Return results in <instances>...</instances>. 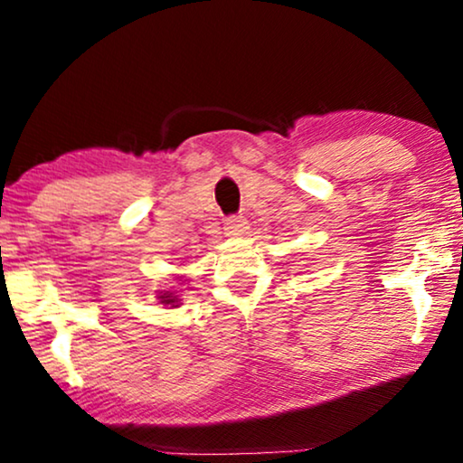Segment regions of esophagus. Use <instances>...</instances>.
<instances>
[{"label": "esophagus", "instance_id": "34e87169", "mask_svg": "<svg viewBox=\"0 0 463 463\" xmlns=\"http://www.w3.org/2000/svg\"><path fill=\"white\" fill-rule=\"evenodd\" d=\"M224 231L226 235H243L248 231V222H245L243 215H231L224 222Z\"/></svg>", "mask_w": 463, "mask_h": 463}]
</instances>
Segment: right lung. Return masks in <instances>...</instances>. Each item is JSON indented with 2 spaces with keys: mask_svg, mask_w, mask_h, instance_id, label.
I'll return each mask as SVG.
<instances>
[{
  "mask_svg": "<svg viewBox=\"0 0 463 463\" xmlns=\"http://www.w3.org/2000/svg\"><path fill=\"white\" fill-rule=\"evenodd\" d=\"M160 298H163V303H165V305H169V303H175V298H174V296H160Z\"/></svg>",
  "mask_w": 463,
  "mask_h": 463,
  "instance_id": "right-lung-1",
  "label": "right lung"
}]
</instances>
